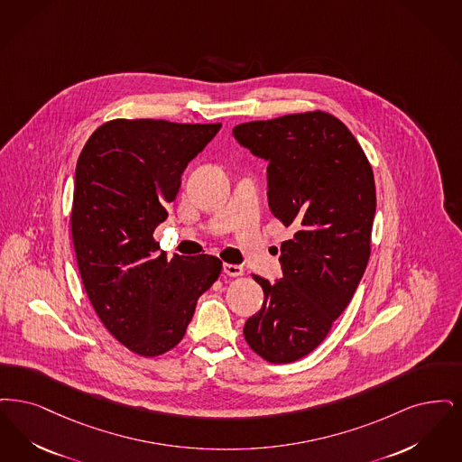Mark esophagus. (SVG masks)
<instances>
[{"instance_id":"1","label":"esophagus","mask_w":462,"mask_h":462,"mask_svg":"<svg viewBox=\"0 0 462 462\" xmlns=\"http://www.w3.org/2000/svg\"><path fill=\"white\" fill-rule=\"evenodd\" d=\"M222 269H224V274H227V276H241L243 274V267L238 263H224Z\"/></svg>"}]
</instances>
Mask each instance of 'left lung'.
I'll list each match as a JSON object with an SVG mask.
<instances>
[{"mask_svg":"<svg viewBox=\"0 0 462 462\" xmlns=\"http://www.w3.org/2000/svg\"><path fill=\"white\" fill-rule=\"evenodd\" d=\"M233 136L269 162V208L295 231L282 243V280L254 276L263 303L243 335L265 361H299L321 345L365 271L376 212L373 169L348 127L321 110L245 122Z\"/></svg>","mask_w":462,"mask_h":462,"instance_id":"8db88e82","label":"left lung"}]
</instances>
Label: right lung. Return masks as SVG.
I'll list each match as a JSON object with an SVG mask.
<instances>
[{
	"mask_svg": "<svg viewBox=\"0 0 462 462\" xmlns=\"http://www.w3.org/2000/svg\"><path fill=\"white\" fill-rule=\"evenodd\" d=\"M219 129L116 119L100 125L80 152L70 214L80 280L103 326L143 357L162 356L182 340L197 300L221 274L217 257L167 259L153 240L186 165Z\"/></svg>",
	"mask_w": 462,
	"mask_h": 462,
	"instance_id": "add662e5",
	"label": "right lung"
}]
</instances>
